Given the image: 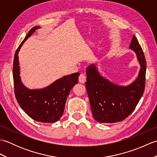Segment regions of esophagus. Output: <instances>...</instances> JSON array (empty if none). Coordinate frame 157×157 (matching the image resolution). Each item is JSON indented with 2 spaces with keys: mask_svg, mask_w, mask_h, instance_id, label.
I'll list each match as a JSON object with an SVG mask.
<instances>
[{
  "mask_svg": "<svg viewBox=\"0 0 157 157\" xmlns=\"http://www.w3.org/2000/svg\"><path fill=\"white\" fill-rule=\"evenodd\" d=\"M86 75L84 74H83V73H81L79 76V82L82 83V84H84V83L86 82Z\"/></svg>",
  "mask_w": 157,
  "mask_h": 157,
  "instance_id": "34e87169",
  "label": "esophagus"
}]
</instances>
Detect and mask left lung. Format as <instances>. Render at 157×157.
Listing matches in <instances>:
<instances>
[{"instance_id": "left-lung-1", "label": "left lung", "mask_w": 157, "mask_h": 157, "mask_svg": "<svg viewBox=\"0 0 157 157\" xmlns=\"http://www.w3.org/2000/svg\"><path fill=\"white\" fill-rule=\"evenodd\" d=\"M129 48L136 52L141 67L137 79L128 86L117 85L105 79L94 64L86 69V88L93 117L99 123H111L124 120L134 111L144 93L146 62L134 35Z\"/></svg>"}]
</instances>
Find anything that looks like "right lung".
<instances>
[{
    "mask_svg": "<svg viewBox=\"0 0 157 157\" xmlns=\"http://www.w3.org/2000/svg\"><path fill=\"white\" fill-rule=\"evenodd\" d=\"M39 26L29 30L17 49L13 67L15 95L21 108L32 119L42 123H54L61 117L66 100L72 88L78 82L79 73L65 75L44 88L30 90L22 84L20 77L18 53L26 40Z\"/></svg>",
    "mask_w": 157,
    "mask_h": 157,
    "instance_id": "right-lung-1",
    "label": "right lung"
}]
</instances>
